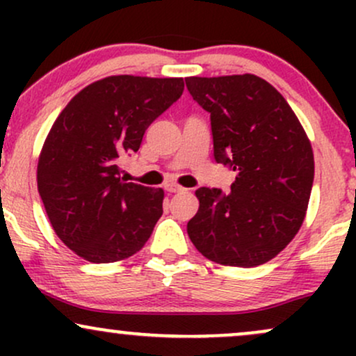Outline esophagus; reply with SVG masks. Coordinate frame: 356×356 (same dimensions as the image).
Segmentation results:
<instances>
[{"label":"esophagus","instance_id":"obj_1","mask_svg":"<svg viewBox=\"0 0 356 356\" xmlns=\"http://www.w3.org/2000/svg\"><path fill=\"white\" fill-rule=\"evenodd\" d=\"M165 191L167 192H182V191H186V189L179 186V184L170 182V184H165Z\"/></svg>","mask_w":356,"mask_h":356}]
</instances>
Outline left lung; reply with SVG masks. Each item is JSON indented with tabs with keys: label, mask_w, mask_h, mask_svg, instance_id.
Segmentation results:
<instances>
[{
	"label": "left lung",
	"mask_w": 356,
	"mask_h": 356,
	"mask_svg": "<svg viewBox=\"0 0 356 356\" xmlns=\"http://www.w3.org/2000/svg\"><path fill=\"white\" fill-rule=\"evenodd\" d=\"M186 85L211 113L216 162L238 172L227 194L195 191L199 211L187 234L214 263H268L303 224L314 177L312 144L288 102L259 76H189Z\"/></svg>",
	"instance_id": "obj_1"
}]
</instances>
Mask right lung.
I'll return each instance as SVG.
<instances>
[{"label":"right lung","mask_w":356,"mask_h":356,"mask_svg":"<svg viewBox=\"0 0 356 356\" xmlns=\"http://www.w3.org/2000/svg\"><path fill=\"white\" fill-rule=\"evenodd\" d=\"M182 92V79L107 76L76 93L53 124L38 192L56 236L83 259H125L152 234L164 191L125 182L120 162Z\"/></svg>","instance_id":"obj_1"}]
</instances>
